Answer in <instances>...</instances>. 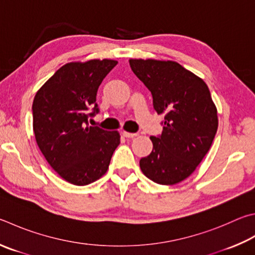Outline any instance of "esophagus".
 <instances>
[{"mask_svg": "<svg viewBox=\"0 0 255 255\" xmlns=\"http://www.w3.org/2000/svg\"><path fill=\"white\" fill-rule=\"evenodd\" d=\"M123 135H124V137H126V138H135V137L137 136V133H135V132L124 131V132H123Z\"/></svg>", "mask_w": 255, "mask_h": 255, "instance_id": "obj_1", "label": "esophagus"}]
</instances>
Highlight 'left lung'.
<instances>
[{"label": "left lung", "mask_w": 255, "mask_h": 255, "mask_svg": "<svg viewBox=\"0 0 255 255\" xmlns=\"http://www.w3.org/2000/svg\"><path fill=\"white\" fill-rule=\"evenodd\" d=\"M138 79L151 92L164 115L163 132L150 137L152 151L140 159L143 175L160 185L186 179L200 165L219 126L217 109L204 80L175 61L130 59Z\"/></svg>", "instance_id": "8db88e82"}]
</instances>
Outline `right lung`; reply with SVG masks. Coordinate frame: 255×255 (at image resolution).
<instances>
[{"instance_id":"1","label":"right lung","mask_w":255,"mask_h":255,"mask_svg":"<svg viewBox=\"0 0 255 255\" xmlns=\"http://www.w3.org/2000/svg\"><path fill=\"white\" fill-rule=\"evenodd\" d=\"M116 60L94 59L62 66L35 94L33 131L41 152L68 183L85 186L104 176L120 143L117 130L89 126L99 113L97 91ZM91 108L94 112L89 114Z\"/></svg>"}]
</instances>
